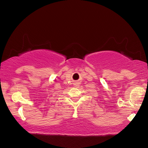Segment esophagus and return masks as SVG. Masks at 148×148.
Listing matches in <instances>:
<instances>
[{"label":"esophagus","instance_id":"obj_1","mask_svg":"<svg viewBox=\"0 0 148 148\" xmlns=\"http://www.w3.org/2000/svg\"><path fill=\"white\" fill-rule=\"evenodd\" d=\"M74 86H76V87H78V86H79V84L77 82V83H75V84H74Z\"/></svg>","mask_w":148,"mask_h":148}]
</instances>
